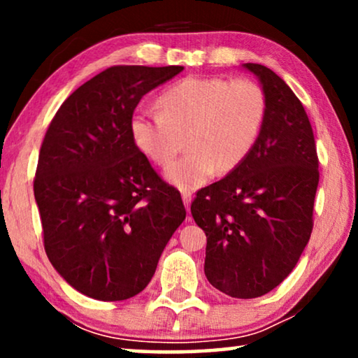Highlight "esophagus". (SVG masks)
<instances>
[{
    "label": "esophagus",
    "mask_w": 358,
    "mask_h": 358,
    "mask_svg": "<svg viewBox=\"0 0 358 358\" xmlns=\"http://www.w3.org/2000/svg\"><path fill=\"white\" fill-rule=\"evenodd\" d=\"M182 200H184L185 208H187V212L190 213V202H192V194H190V190H182Z\"/></svg>",
    "instance_id": "esophagus-1"
}]
</instances>
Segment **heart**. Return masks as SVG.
<instances>
[{"label": "heart", "instance_id": "heart-1", "mask_svg": "<svg viewBox=\"0 0 358 358\" xmlns=\"http://www.w3.org/2000/svg\"><path fill=\"white\" fill-rule=\"evenodd\" d=\"M159 107L141 109L130 122L136 148L168 166L185 135L189 151L166 171L180 189H197L220 169L231 173L249 158L267 117V94L249 78L187 76L159 96Z\"/></svg>", "mask_w": 358, "mask_h": 358}]
</instances>
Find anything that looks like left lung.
<instances>
[{
    "mask_svg": "<svg viewBox=\"0 0 358 358\" xmlns=\"http://www.w3.org/2000/svg\"><path fill=\"white\" fill-rule=\"evenodd\" d=\"M267 94L256 148L190 205L205 231V275L233 298L273 290L296 266L313 231L320 159L305 107L271 68L246 63Z\"/></svg>",
    "mask_w": 358,
    "mask_h": 358,
    "instance_id": "1",
    "label": "left lung"
}]
</instances>
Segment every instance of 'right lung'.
<instances>
[{"label":"right lung","instance_id":"add662e5","mask_svg":"<svg viewBox=\"0 0 358 358\" xmlns=\"http://www.w3.org/2000/svg\"><path fill=\"white\" fill-rule=\"evenodd\" d=\"M182 66L117 65L68 96L42 141L34 179L43 248L57 272L101 301L135 296L185 220L130 134L146 92Z\"/></svg>","mask_w":358,"mask_h":358}]
</instances>
